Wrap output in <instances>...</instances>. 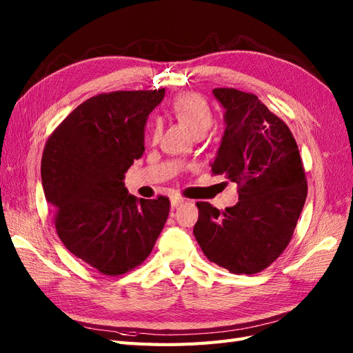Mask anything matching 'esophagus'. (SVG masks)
<instances>
[{
    "label": "esophagus",
    "instance_id": "obj_1",
    "mask_svg": "<svg viewBox=\"0 0 353 353\" xmlns=\"http://www.w3.org/2000/svg\"><path fill=\"white\" fill-rule=\"evenodd\" d=\"M184 203H185V199H183V197H172V199H170V206H172V208H178L181 205H184Z\"/></svg>",
    "mask_w": 353,
    "mask_h": 353
}]
</instances>
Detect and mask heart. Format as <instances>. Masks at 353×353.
<instances>
[{"label":"heart","mask_w":353,"mask_h":353,"mask_svg":"<svg viewBox=\"0 0 353 353\" xmlns=\"http://www.w3.org/2000/svg\"><path fill=\"white\" fill-rule=\"evenodd\" d=\"M172 112L191 134L208 131L212 125V112L208 103L197 94H184L172 104ZM153 137L157 135V126H152Z\"/></svg>","instance_id":"obj_1"}]
</instances>
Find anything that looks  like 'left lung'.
<instances>
[{
    "label": "left lung",
    "mask_w": 353,
    "mask_h": 353,
    "mask_svg": "<svg viewBox=\"0 0 353 353\" xmlns=\"http://www.w3.org/2000/svg\"><path fill=\"white\" fill-rule=\"evenodd\" d=\"M223 108L221 145L212 166L239 187L225 212L199 201L194 237L203 253L232 274H256L287 248L301 216L307 184L288 126L254 94L215 88Z\"/></svg>",
    "instance_id": "1"
}]
</instances>
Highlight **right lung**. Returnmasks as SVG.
<instances>
[{
	"label": "right lung",
	"mask_w": 353,
	"mask_h": 353,
	"mask_svg": "<svg viewBox=\"0 0 353 353\" xmlns=\"http://www.w3.org/2000/svg\"><path fill=\"white\" fill-rule=\"evenodd\" d=\"M165 90L114 91L78 105L51 134L41 162L60 240L104 275L143 263L163 230L169 199H137L126 170L144 153L147 117Z\"/></svg>",
	"instance_id": "add662e5"
}]
</instances>
